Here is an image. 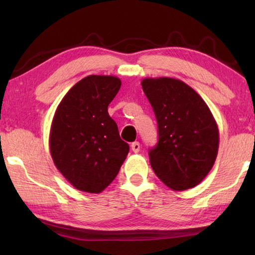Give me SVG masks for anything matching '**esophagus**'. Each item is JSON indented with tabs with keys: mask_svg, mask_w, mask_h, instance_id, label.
I'll list each match as a JSON object with an SVG mask.
<instances>
[{
	"mask_svg": "<svg viewBox=\"0 0 255 255\" xmlns=\"http://www.w3.org/2000/svg\"><path fill=\"white\" fill-rule=\"evenodd\" d=\"M130 147H131V150L133 153H138V152H139V149H140V144L138 143V141H135V143L131 144Z\"/></svg>",
	"mask_w": 255,
	"mask_h": 255,
	"instance_id": "obj_1",
	"label": "esophagus"
}]
</instances>
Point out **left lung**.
I'll return each mask as SVG.
<instances>
[{
  "label": "left lung",
  "instance_id": "8db88e82",
  "mask_svg": "<svg viewBox=\"0 0 255 255\" xmlns=\"http://www.w3.org/2000/svg\"><path fill=\"white\" fill-rule=\"evenodd\" d=\"M141 88L153 107L158 141L149 163L174 191L196 187L214 166L218 153L217 123L191 86L172 77H146Z\"/></svg>",
  "mask_w": 255,
  "mask_h": 255
}]
</instances>
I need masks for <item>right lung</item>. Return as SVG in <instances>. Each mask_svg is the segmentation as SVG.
Listing matches in <instances>:
<instances>
[{
  "instance_id": "1",
  "label": "right lung",
  "mask_w": 255,
  "mask_h": 255,
  "mask_svg": "<svg viewBox=\"0 0 255 255\" xmlns=\"http://www.w3.org/2000/svg\"><path fill=\"white\" fill-rule=\"evenodd\" d=\"M122 81L89 75L73 86L55 111L49 132L54 164L80 191L100 193L117 176L129 152L108 106Z\"/></svg>"
}]
</instances>
